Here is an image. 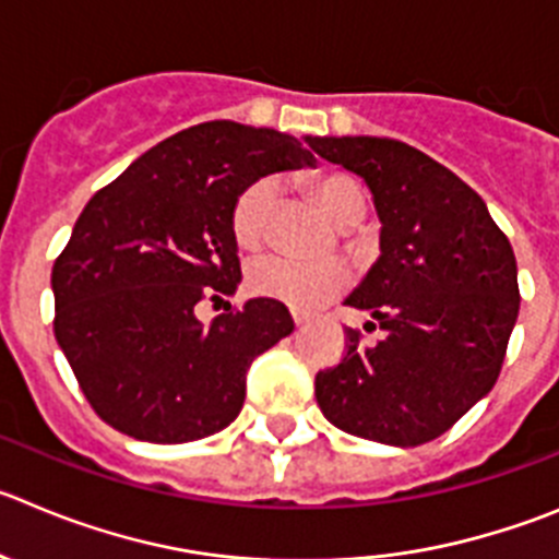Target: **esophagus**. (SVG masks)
I'll return each instance as SVG.
<instances>
[{
	"mask_svg": "<svg viewBox=\"0 0 559 559\" xmlns=\"http://www.w3.org/2000/svg\"><path fill=\"white\" fill-rule=\"evenodd\" d=\"M290 316H294V324H296V326H301V321H305V319H301L299 313H290Z\"/></svg>",
	"mask_w": 559,
	"mask_h": 559,
	"instance_id": "1",
	"label": "esophagus"
}]
</instances>
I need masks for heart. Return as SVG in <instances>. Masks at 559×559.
<instances>
[{
    "label": "heart",
    "mask_w": 559,
    "mask_h": 559,
    "mask_svg": "<svg viewBox=\"0 0 559 559\" xmlns=\"http://www.w3.org/2000/svg\"><path fill=\"white\" fill-rule=\"evenodd\" d=\"M276 182L271 177L258 179L240 191L229 213V229L240 249L254 252L269 235L271 213L276 204ZM313 193L326 216L343 229H352L366 218L368 197L355 179L346 174H324L313 179ZM349 274L337 263H307V260L285 258V254H269L254 260L249 269V288L265 299L285 301L296 310H313L321 301L332 299L337 290L346 288Z\"/></svg>",
    "instance_id": "obj_1"
}]
</instances>
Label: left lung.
<instances>
[{"label": "left lung", "mask_w": 559, "mask_h": 559, "mask_svg": "<svg viewBox=\"0 0 559 559\" xmlns=\"http://www.w3.org/2000/svg\"><path fill=\"white\" fill-rule=\"evenodd\" d=\"M305 141L366 182L382 224L380 258L346 305L385 337L360 346L346 332V357L316 373L319 407L357 438L421 447L496 385L521 307L513 246L474 188L407 143Z\"/></svg>", "instance_id": "8db88e82"}]
</instances>
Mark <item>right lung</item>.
I'll list each match as a JSON object with an SVG mask.
<instances>
[{"label":"right lung","mask_w":559,"mask_h":559,"mask_svg":"<svg viewBox=\"0 0 559 559\" xmlns=\"http://www.w3.org/2000/svg\"><path fill=\"white\" fill-rule=\"evenodd\" d=\"M296 138L207 121L143 152L94 193L52 269L55 337L102 421L188 443L238 418L246 371L294 332L285 305L249 299L204 326L202 299L240 285L229 213L274 171L313 166Z\"/></svg>","instance_id":"obj_1"}]
</instances>
